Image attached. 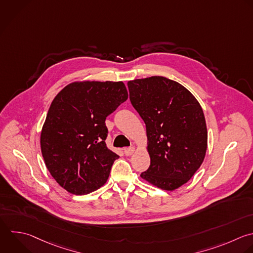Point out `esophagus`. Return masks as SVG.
<instances>
[{"label":"esophagus","mask_w":253,"mask_h":253,"mask_svg":"<svg viewBox=\"0 0 253 253\" xmlns=\"http://www.w3.org/2000/svg\"><path fill=\"white\" fill-rule=\"evenodd\" d=\"M135 151V148L133 147V146H131V147H127V148H125L124 149V152H125V154L126 155V156H129V155H131V154H133V152Z\"/></svg>","instance_id":"obj_1"}]
</instances>
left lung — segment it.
Masks as SVG:
<instances>
[{"label":"left lung","instance_id":"1","mask_svg":"<svg viewBox=\"0 0 253 253\" xmlns=\"http://www.w3.org/2000/svg\"><path fill=\"white\" fill-rule=\"evenodd\" d=\"M127 87L130 103L146 126L150 165L140 176L173 191L204 161L208 132L203 110L185 87L162 76L135 79Z\"/></svg>","mask_w":253,"mask_h":253}]
</instances>
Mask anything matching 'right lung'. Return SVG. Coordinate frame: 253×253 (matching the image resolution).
I'll use <instances>...</instances> for the list:
<instances>
[{
	"label": "right lung",
	"instance_id": "add662e5",
	"mask_svg": "<svg viewBox=\"0 0 253 253\" xmlns=\"http://www.w3.org/2000/svg\"><path fill=\"white\" fill-rule=\"evenodd\" d=\"M123 82H75L52 101L41 135L51 176L66 191L85 195L108 180L119 155L105 142L106 118L127 100Z\"/></svg>",
	"mask_w": 253,
	"mask_h": 253
}]
</instances>
